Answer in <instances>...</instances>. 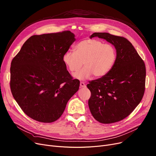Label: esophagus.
I'll return each mask as SVG.
<instances>
[{
  "instance_id": "34e87169",
  "label": "esophagus",
  "mask_w": 156,
  "mask_h": 156,
  "mask_svg": "<svg viewBox=\"0 0 156 156\" xmlns=\"http://www.w3.org/2000/svg\"><path fill=\"white\" fill-rule=\"evenodd\" d=\"M80 85V87H86L85 83L84 82H82V81H81Z\"/></svg>"
}]
</instances>
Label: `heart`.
Returning a JSON list of instances; mask_svg holds the SVG:
<instances>
[{
  "mask_svg": "<svg viewBox=\"0 0 156 156\" xmlns=\"http://www.w3.org/2000/svg\"><path fill=\"white\" fill-rule=\"evenodd\" d=\"M117 57L116 51L111 44H104L95 39L81 41L75 48V51H67L62 57L64 64L71 72L78 71L74 76L84 80L93 75L99 78L105 76L112 69Z\"/></svg>",
  "mask_w": 156,
  "mask_h": 156,
  "instance_id": "obj_1",
  "label": "heart"
}]
</instances>
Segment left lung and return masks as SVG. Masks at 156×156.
Returning a JSON list of instances; mask_svg holds the SVG:
<instances>
[{"label": "left lung", "instance_id": "1", "mask_svg": "<svg viewBox=\"0 0 156 156\" xmlns=\"http://www.w3.org/2000/svg\"><path fill=\"white\" fill-rule=\"evenodd\" d=\"M116 48L117 57L112 69L105 76L90 81L91 96L88 106L93 117L104 124L125 119L142 101L145 88V65L126 38L108 33H94Z\"/></svg>", "mask_w": 156, "mask_h": 156}]
</instances>
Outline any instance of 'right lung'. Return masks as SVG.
<instances>
[{
	"label": "right lung",
	"instance_id": "1",
	"mask_svg": "<svg viewBox=\"0 0 156 156\" xmlns=\"http://www.w3.org/2000/svg\"><path fill=\"white\" fill-rule=\"evenodd\" d=\"M75 41L70 31L33 35L11 62L10 87L22 111L31 119L52 122L62 114L79 89L62 57Z\"/></svg>",
	"mask_w": 156,
	"mask_h": 156
}]
</instances>
